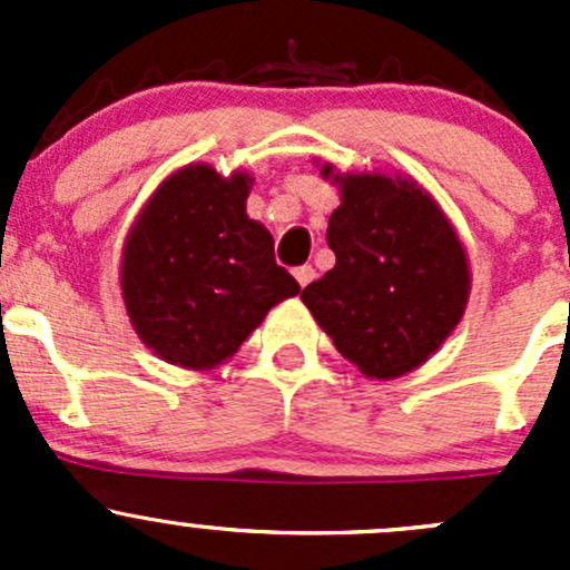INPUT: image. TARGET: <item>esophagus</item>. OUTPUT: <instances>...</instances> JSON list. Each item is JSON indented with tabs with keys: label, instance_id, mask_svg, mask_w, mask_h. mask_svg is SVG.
I'll return each instance as SVG.
<instances>
[{
	"label": "esophagus",
	"instance_id": "esophagus-1",
	"mask_svg": "<svg viewBox=\"0 0 570 570\" xmlns=\"http://www.w3.org/2000/svg\"><path fill=\"white\" fill-rule=\"evenodd\" d=\"M295 278L301 286H308L314 278H317V269H314L312 264H303V267L295 269Z\"/></svg>",
	"mask_w": 570,
	"mask_h": 570
}]
</instances>
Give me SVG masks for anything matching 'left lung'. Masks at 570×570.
I'll return each instance as SVG.
<instances>
[{
    "label": "left lung",
    "instance_id": "8db88e82",
    "mask_svg": "<svg viewBox=\"0 0 570 570\" xmlns=\"http://www.w3.org/2000/svg\"><path fill=\"white\" fill-rule=\"evenodd\" d=\"M342 204L327 220L336 264L301 301L338 353L366 377L394 381L422 366L463 320L469 256L439 200L419 181L389 174H338Z\"/></svg>",
    "mask_w": 570,
    "mask_h": 570
}]
</instances>
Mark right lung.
<instances>
[{"instance_id": "1", "label": "right lung", "mask_w": 570, "mask_h": 570, "mask_svg": "<svg viewBox=\"0 0 570 570\" xmlns=\"http://www.w3.org/2000/svg\"><path fill=\"white\" fill-rule=\"evenodd\" d=\"M253 176L184 165L126 234L120 292L140 342L168 364L206 372L232 358L273 306L301 292L275 264L273 234L250 220Z\"/></svg>"}]
</instances>
